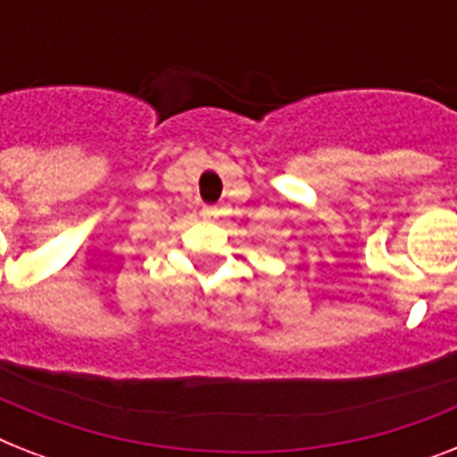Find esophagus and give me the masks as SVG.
I'll use <instances>...</instances> for the list:
<instances>
[{
  "label": "esophagus",
  "mask_w": 457,
  "mask_h": 457,
  "mask_svg": "<svg viewBox=\"0 0 457 457\" xmlns=\"http://www.w3.org/2000/svg\"><path fill=\"white\" fill-rule=\"evenodd\" d=\"M201 215H204L206 220H215V218L220 215V211H218L215 206H204V208H201Z\"/></svg>",
  "instance_id": "esophagus-1"
}]
</instances>
